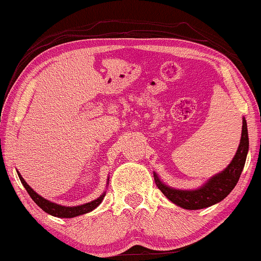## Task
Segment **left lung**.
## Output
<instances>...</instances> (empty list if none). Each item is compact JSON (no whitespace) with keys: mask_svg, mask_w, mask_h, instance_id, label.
I'll return each instance as SVG.
<instances>
[{"mask_svg":"<svg viewBox=\"0 0 261 261\" xmlns=\"http://www.w3.org/2000/svg\"><path fill=\"white\" fill-rule=\"evenodd\" d=\"M248 150L249 139L247 121H245V119H243L242 139H240L239 147H238L233 161L229 163V166L223 172L212 177L203 187L194 191H179L167 187L157 178L156 173H154L153 176L156 179V185L171 202L185 208V210H202V208L211 207V205L224 199L236 187L243 168H244Z\"/></svg>","mask_w":261,"mask_h":261,"instance_id":"1","label":"left lung"}]
</instances>
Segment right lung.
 I'll list each match as a JSON object with an SVG mask.
<instances>
[{"mask_svg": "<svg viewBox=\"0 0 261 261\" xmlns=\"http://www.w3.org/2000/svg\"><path fill=\"white\" fill-rule=\"evenodd\" d=\"M18 177H19V179H21L23 187L25 188V191H27L28 194L31 196V198L34 200V203H36L39 208H42L45 213L50 214V216H54V217H58V218H73V217L82 216V214H85V213H88V212H91L98 207L100 203L102 202V198L105 197V193H102L99 198L93 200V202H89V203H87V204L78 205V207H64V205L56 204V203H51V202H49V200L44 199L43 197L39 196V194H37L36 192H34L32 188H31L30 186L25 183V181L22 178V176L19 173H18Z\"/></svg>", "mask_w": 261, "mask_h": 261, "instance_id": "add662e5", "label": "right lung"}]
</instances>
